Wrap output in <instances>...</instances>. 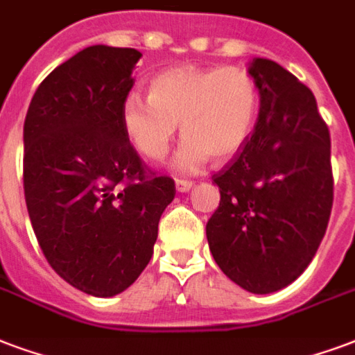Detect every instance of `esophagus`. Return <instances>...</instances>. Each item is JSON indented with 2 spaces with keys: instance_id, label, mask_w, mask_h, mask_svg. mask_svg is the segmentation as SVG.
<instances>
[{
  "instance_id": "esophagus-1",
  "label": "esophagus",
  "mask_w": 355,
  "mask_h": 355,
  "mask_svg": "<svg viewBox=\"0 0 355 355\" xmlns=\"http://www.w3.org/2000/svg\"><path fill=\"white\" fill-rule=\"evenodd\" d=\"M193 185V181L189 180H175V191H178V193H187Z\"/></svg>"
}]
</instances>
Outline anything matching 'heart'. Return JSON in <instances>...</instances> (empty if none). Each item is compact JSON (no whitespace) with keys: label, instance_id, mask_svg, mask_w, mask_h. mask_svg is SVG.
I'll list each match as a JSON object with an SVG mask.
<instances>
[{"label":"heart","instance_id":"obj_1","mask_svg":"<svg viewBox=\"0 0 355 355\" xmlns=\"http://www.w3.org/2000/svg\"><path fill=\"white\" fill-rule=\"evenodd\" d=\"M258 114V86L241 67H175L149 82V97L129 93L121 125L129 142L161 161L181 125L185 137L175 155L180 170H196L213 157L228 161L249 140Z\"/></svg>","mask_w":355,"mask_h":355}]
</instances>
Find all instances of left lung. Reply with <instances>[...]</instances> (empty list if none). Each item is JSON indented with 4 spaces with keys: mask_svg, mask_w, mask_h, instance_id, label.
Returning a JSON list of instances; mask_svg holds the SVG:
<instances>
[{
    "mask_svg": "<svg viewBox=\"0 0 355 355\" xmlns=\"http://www.w3.org/2000/svg\"><path fill=\"white\" fill-rule=\"evenodd\" d=\"M260 93L254 130L213 181L220 202L206 225L223 273L252 294L288 286L307 269L333 206L331 138L305 84L279 63L249 65Z\"/></svg>",
    "mask_w": 355,
    "mask_h": 355,
    "instance_id": "1",
    "label": "left lung"
}]
</instances>
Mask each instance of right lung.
<instances>
[{"mask_svg":"<svg viewBox=\"0 0 355 355\" xmlns=\"http://www.w3.org/2000/svg\"><path fill=\"white\" fill-rule=\"evenodd\" d=\"M135 48L95 44L55 67L24 121V194L37 241L55 273L95 297L121 294L153 254L174 200L121 125L135 86Z\"/></svg>","mask_w":355,"mask_h":355,"instance_id":"right-lung-1","label":"right lung"}]
</instances>
